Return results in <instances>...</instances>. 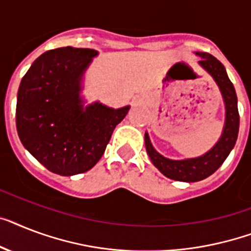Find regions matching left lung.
I'll return each instance as SVG.
<instances>
[{
  "mask_svg": "<svg viewBox=\"0 0 251 251\" xmlns=\"http://www.w3.org/2000/svg\"><path fill=\"white\" fill-rule=\"evenodd\" d=\"M200 56L199 64L217 82L218 87L222 93L226 105V121L222 135L217 144L207 151L206 153L195 158H185V160H170L164 157L157 151L154 150L151 143L148 132L144 135L147 153L150 156L152 164L160 170L165 176L178 180V182H199L210 176L215 173L221 165L225 162L228 154L233 150L238 135V126H240V116L237 108V95L235 87L228 78L225 66L217 58L207 52H196Z\"/></svg>",
  "mask_w": 251,
  "mask_h": 251,
  "instance_id": "left-lung-1",
  "label": "left lung"
}]
</instances>
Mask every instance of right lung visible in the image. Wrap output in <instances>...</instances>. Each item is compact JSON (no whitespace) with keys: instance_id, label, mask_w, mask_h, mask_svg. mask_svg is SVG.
<instances>
[{"instance_id":"right-lung-1","label":"right lung","mask_w":251,"mask_h":251,"mask_svg":"<svg viewBox=\"0 0 251 251\" xmlns=\"http://www.w3.org/2000/svg\"><path fill=\"white\" fill-rule=\"evenodd\" d=\"M97 55L93 49H54L38 56L20 82L18 135L24 148L55 174L69 176L94 168L130 109L99 101L83 107L81 81Z\"/></svg>"}]
</instances>
